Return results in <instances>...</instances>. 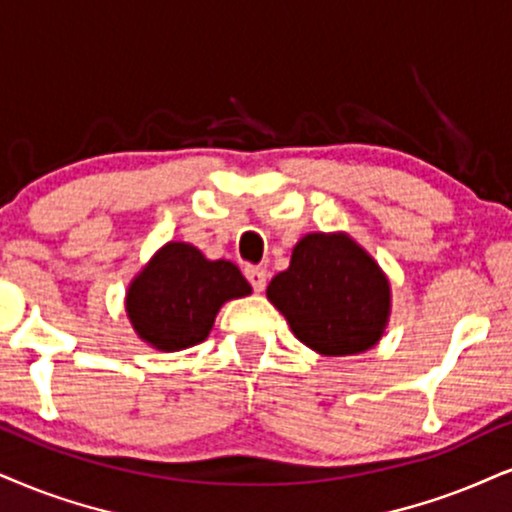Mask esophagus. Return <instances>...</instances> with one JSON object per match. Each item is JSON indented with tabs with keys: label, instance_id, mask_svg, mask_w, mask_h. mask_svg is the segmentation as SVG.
I'll return each instance as SVG.
<instances>
[{
	"label": "esophagus",
	"instance_id": "obj_1",
	"mask_svg": "<svg viewBox=\"0 0 512 512\" xmlns=\"http://www.w3.org/2000/svg\"><path fill=\"white\" fill-rule=\"evenodd\" d=\"M244 275H246V280H249V285L254 287V292H263V289H266V282H268L266 268L246 266L244 268Z\"/></svg>",
	"mask_w": 512,
	"mask_h": 512
}]
</instances>
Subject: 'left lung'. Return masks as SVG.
Instances as JSON below:
<instances>
[{"instance_id":"1","label":"left lung","mask_w":512,"mask_h":512,"mask_svg":"<svg viewBox=\"0 0 512 512\" xmlns=\"http://www.w3.org/2000/svg\"><path fill=\"white\" fill-rule=\"evenodd\" d=\"M268 301L299 342L323 356H353L380 342L389 323L387 275L349 235L311 232L268 285Z\"/></svg>"}]
</instances>
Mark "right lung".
Returning <instances> with one entry per match:
<instances>
[{"label": "right lung", "instance_id": "1", "mask_svg": "<svg viewBox=\"0 0 512 512\" xmlns=\"http://www.w3.org/2000/svg\"><path fill=\"white\" fill-rule=\"evenodd\" d=\"M251 294L230 261H208L197 246L168 242L130 282L125 311L140 339L159 351L204 342L220 306Z\"/></svg>", "mask_w": 512, "mask_h": 512}]
</instances>
